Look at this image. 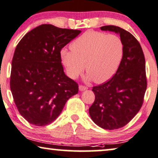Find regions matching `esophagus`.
I'll use <instances>...</instances> for the list:
<instances>
[{"label":"esophagus","mask_w":158,"mask_h":158,"mask_svg":"<svg viewBox=\"0 0 158 158\" xmlns=\"http://www.w3.org/2000/svg\"><path fill=\"white\" fill-rule=\"evenodd\" d=\"M79 90H80L81 91H83V90H87V89L88 88V87H87V86H85V85H79Z\"/></svg>","instance_id":"1"}]
</instances>
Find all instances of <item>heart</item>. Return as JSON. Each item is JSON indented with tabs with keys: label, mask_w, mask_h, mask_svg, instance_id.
I'll return each mask as SVG.
<instances>
[{
	"label": "heart",
	"mask_w": 158,
	"mask_h": 158,
	"mask_svg": "<svg viewBox=\"0 0 158 158\" xmlns=\"http://www.w3.org/2000/svg\"><path fill=\"white\" fill-rule=\"evenodd\" d=\"M71 48L60 51L61 61L68 77L77 79L86 68L87 79H94L96 83H103L113 77L123 55L120 37L93 30L77 38Z\"/></svg>",
	"instance_id": "1"
}]
</instances>
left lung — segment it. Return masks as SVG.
I'll list each match as a JSON object with an SVG mask.
<instances>
[{"label": "left lung", "instance_id": "obj_1", "mask_svg": "<svg viewBox=\"0 0 158 158\" xmlns=\"http://www.w3.org/2000/svg\"><path fill=\"white\" fill-rule=\"evenodd\" d=\"M101 29L120 35L123 55L115 75L93 87L95 101L89 113L98 127L116 130L130 122L143 105L147 87L145 57L139 42L129 31L111 25Z\"/></svg>", "mask_w": 158, "mask_h": 158}]
</instances>
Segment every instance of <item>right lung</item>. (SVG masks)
<instances>
[{
  "label": "right lung",
  "instance_id": "right-lung-1",
  "mask_svg": "<svg viewBox=\"0 0 158 158\" xmlns=\"http://www.w3.org/2000/svg\"><path fill=\"white\" fill-rule=\"evenodd\" d=\"M80 32L43 24L28 31L16 46L10 88L19 113L28 123L50 124L77 94L79 85L64 74L60 51Z\"/></svg>",
  "mask_w": 158,
  "mask_h": 158
}]
</instances>
